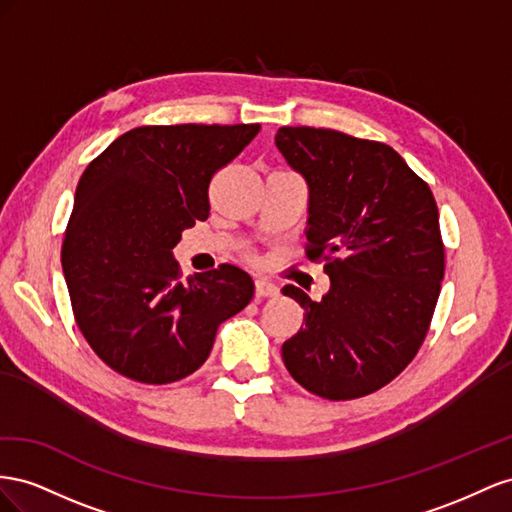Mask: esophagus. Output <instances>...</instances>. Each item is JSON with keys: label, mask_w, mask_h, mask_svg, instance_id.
Wrapping results in <instances>:
<instances>
[{"label": "esophagus", "mask_w": 512, "mask_h": 512, "mask_svg": "<svg viewBox=\"0 0 512 512\" xmlns=\"http://www.w3.org/2000/svg\"><path fill=\"white\" fill-rule=\"evenodd\" d=\"M274 296H279V287L272 285L266 279H257L255 281V298L264 300V298H274Z\"/></svg>", "instance_id": "1"}]
</instances>
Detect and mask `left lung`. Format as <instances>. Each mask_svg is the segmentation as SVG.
<instances>
[{"label":"left lung","instance_id":"1","mask_svg":"<svg viewBox=\"0 0 512 512\" xmlns=\"http://www.w3.org/2000/svg\"><path fill=\"white\" fill-rule=\"evenodd\" d=\"M274 139L309 184L306 257L330 276L321 300L283 287L304 309L283 362L321 399L367 397L414 360L431 326L444 279L433 193L386 143L311 126Z\"/></svg>","mask_w":512,"mask_h":512}]
</instances>
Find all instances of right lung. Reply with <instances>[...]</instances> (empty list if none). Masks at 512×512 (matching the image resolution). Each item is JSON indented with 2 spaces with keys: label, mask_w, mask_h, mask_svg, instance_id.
<instances>
[{
  "label": "right lung",
  "mask_w": 512,
  "mask_h": 512,
  "mask_svg": "<svg viewBox=\"0 0 512 512\" xmlns=\"http://www.w3.org/2000/svg\"><path fill=\"white\" fill-rule=\"evenodd\" d=\"M259 124L139 126L85 167L62 242L75 321L96 356L141 384H171L208 360L218 326L253 298L221 264L186 283L171 248L210 214L208 188Z\"/></svg>",
  "instance_id": "add662e5"
}]
</instances>
